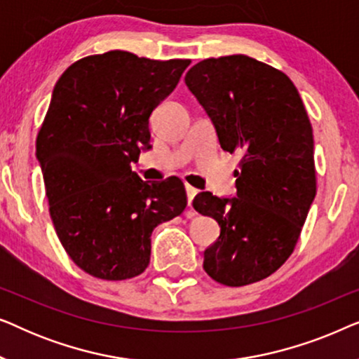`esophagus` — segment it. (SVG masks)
<instances>
[{
    "label": "esophagus",
    "mask_w": 359,
    "mask_h": 359,
    "mask_svg": "<svg viewBox=\"0 0 359 359\" xmlns=\"http://www.w3.org/2000/svg\"><path fill=\"white\" fill-rule=\"evenodd\" d=\"M186 194H188V205H191V203H193V199H194V196L198 194V189L193 188V186L186 184Z\"/></svg>",
    "instance_id": "esophagus-1"
}]
</instances>
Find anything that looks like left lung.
Returning <instances> with one entry per match:
<instances>
[{"label":"left lung","instance_id":"8db88e82","mask_svg":"<svg viewBox=\"0 0 359 359\" xmlns=\"http://www.w3.org/2000/svg\"><path fill=\"white\" fill-rule=\"evenodd\" d=\"M184 83L212 122L222 150L242 154L235 196L203 191L193 201L220 227L204 252V269L225 286L262 281L292 253L316 198L306 107L283 72L247 55L196 63Z\"/></svg>","mask_w":359,"mask_h":359}]
</instances>
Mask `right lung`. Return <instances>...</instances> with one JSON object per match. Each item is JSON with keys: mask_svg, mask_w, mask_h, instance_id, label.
Listing matches in <instances>:
<instances>
[{"mask_svg": "<svg viewBox=\"0 0 359 359\" xmlns=\"http://www.w3.org/2000/svg\"><path fill=\"white\" fill-rule=\"evenodd\" d=\"M189 63L111 50L75 62L53 88L36 156L58 238L91 276L144 273L154 229L188 204L180 178L150 183L130 163L151 149L150 114Z\"/></svg>", "mask_w": 359, "mask_h": 359, "instance_id": "right-lung-1", "label": "right lung"}]
</instances>
